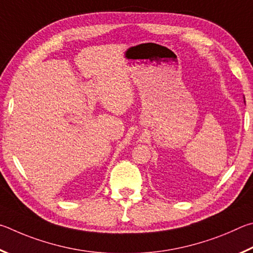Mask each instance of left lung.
Instances as JSON below:
<instances>
[{
  "label": "left lung",
  "instance_id": "left-lung-1",
  "mask_svg": "<svg viewBox=\"0 0 253 253\" xmlns=\"http://www.w3.org/2000/svg\"><path fill=\"white\" fill-rule=\"evenodd\" d=\"M245 102H246V101H245Z\"/></svg>",
  "mask_w": 253,
  "mask_h": 253
}]
</instances>
